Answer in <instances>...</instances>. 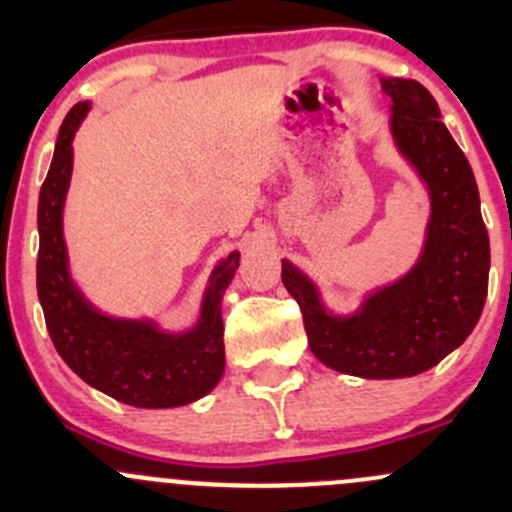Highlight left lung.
<instances>
[{"label": "left lung", "mask_w": 512, "mask_h": 512, "mask_svg": "<svg viewBox=\"0 0 512 512\" xmlns=\"http://www.w3.org/2000/svg\"><path fill=\"white\" fill-rule=\"evenodd\" d=\"M389 133L428 195L416 262L374 287L352 312L327 304L317 282L282 260V285L299 302L309 349L359 379H406L456 352L476 329L488 294L490 242L471 163L443 126L436 98L414 79L381 76Z\"/></svg>", "instance_id": "1"}]
</instances>
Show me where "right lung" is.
<instances>
[{"instance_id":"add662e5","label":"right lung","mask_w":512,"mask_h":512,"mask_svg":"<svg viewBox=\"0 0 512 512\" xmlns=\"http://www.w3.org/2000/svg\"><path fill=\"white\" fill-rule=\"evenodd\" d=\"M91 101L76 103L56 138L49 175L39 193L36 292L56 352L79 379L138 409H175L203 399L225 371L223 297L240 265L232 250L208 277L200 312L188 329L160 327L148 317H118L98 309L69 265L64 205L74 173V138Z\"/></svg>"}]
</instances>
